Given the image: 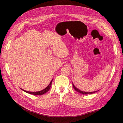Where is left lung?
Returning <instances> with one entry per match:
<instances>
[{"instance_id": "left-lung-1", "label": "left lung", "mask_w": 123, "mask_h": 123, "mask_svg": "<svg viewBox=\"0 0 123 123\" xmlns=\"http://www.w3.org/2000/svg\"><path fill=\"white\" fill-rule=\"evenodd\" d=\"M52 81V80L51 81V82L50 83V84H49L47 87H46V88H45V89H44L42 90H41V91H38V92H30V91H26V90H23V89H21H21L22 90V91H24V92H26V93H28V94H32V95H43V94H44L45 93H47V92L49 91V89H50V87H51V85ZM73 87H74V88L75 89H76L74 86H73Z\"/></svg>"}]
</instances>
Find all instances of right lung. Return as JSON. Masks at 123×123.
<instances>
[{
  "label": "right lung",
  "instance_id": "add662e5",
  "mask_svg": "<svg viewBox=\"0 0 123 123\" xmlns=\"http://www.w3.org/2000/svg\"><path fill=\"white\" fill-rule=\"evenodd\" d=\"M76 89V91H77V92H79L81 94H82L83 95H87V94H93L95 92H96L97 91H94V92H83V91H81V90L78 89Z\"/></svg>",
  "mask_w": 123,
  "mask_h": 123
}]
</instances>
